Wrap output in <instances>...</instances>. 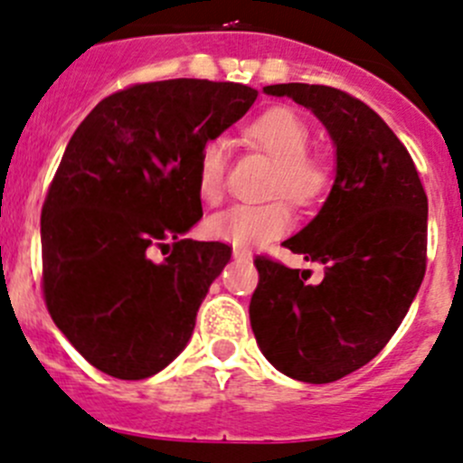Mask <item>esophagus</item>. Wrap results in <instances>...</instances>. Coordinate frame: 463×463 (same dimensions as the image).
I'll list each match as a JSON object with an SVG mask.
<instances>
[{
	"mask_svg": "<svg viewBox=\"0 0 463 463\" xmlns=\"http://www.w3.org/2000/svg\"><path fill=\"white\" fill-rule=\"evenodd\" d=\"M232 256L236 260H250L251 259V251L250 250H242V247H233Z\"/></svg>",
	"mask_w": 463,
	"mask_h": 463,
	"instance_id": "34e87169",
	"label": "esophagus"
}]
</instances>
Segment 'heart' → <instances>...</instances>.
Wrapping results in <instances>:
<instances>
[{
	"mask_svg": "<svg viewBox=\"0 0 463 463\" xmlns=\"http://www.w3.org/2000/svg\"><path fill=\"white\" fill-rule=\"evenodd\" d=\"M245 137L277 162L269 194L286 195L299 207H308L322 198L328 186V168L322 159L308 155L310 130L299 114L288 108L268 109L245 128ZM227 155L230 148L225 139H212L198 155V191L203 200L212 204L225 194ZM290 225V209L281 200H274L265 204H233L225 212L213 213L204 227L216 241L250 250L283 236Z\"/></svg>",
	"mask_w": 463,
	"mask_h": 463,
	"instance_id": "heart-1",
	"label": "heart"
}]
</instances>
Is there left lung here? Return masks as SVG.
<instances>
[{
	"label": "left lung",
	"mask_w": 463,
	"mask_h": 463,
	"mask_svg": "<svg viewBox=\"0 0 463 463\" xmlns=\"http://www.w3.org/2000/svg\"><path fill=\"white\" fill-rule=\"evenodd\" d=\"M308 108L335 146V182L317 216L283 241L324 279L256 256L250 301L256 345L301 383L340 381L376 358L410 310L425 274L428 195L392 128L363 100L326 85L263 87Z\"/></svg>",
	"instance_id": "obj_1"
}]
</instances>
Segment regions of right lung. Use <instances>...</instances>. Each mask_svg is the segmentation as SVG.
<instances>
[{"instance_id":"right-lung-1","label":"right lung","mask_w":463,"mask_h":463,"mask_svg":"<svg viewBox=\"0 0 463 463\" xmlns=\"http://www.w3.org/2000/svg\"><path fill=\"white\" fill-rule=\"evenodd\" d=\"M259 91L200 78L141 82L76 128L43 207V286L78 354L121 381L155 376L184 351L225 242L182 238L203 218L195 166ZM155 246L171 249L159 264Z\"/></svg>"}]
</instances>
